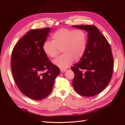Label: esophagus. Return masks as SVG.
Wrapping results in <instances>:
<instances>
[{
	"label": "esophagus",
	"instance_id": "1",
	"mask_svg": "<svg viewBox=\"0 0 125 125\" xmlns=\"http://www.w3.org/2000/svg\"><path fill=\"white\" fill-rule=\"evenodd\" d=\"M66 71V69H60V72H61L62 73H65V72Z\"/></svg>",
	"mask_w": 125,
	"mask_h": 125
}]
</instances>
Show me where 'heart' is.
I'll use <instances>...</instances> for the list:
<instances>
[{"mask_svg": "<svg viewBox=\"0 0 125 125\" xmlns=\"http://www.w3.org/2000/svg\"><path fill=\"white\" fill-rule=\"evenodd\" d=\"M52 41L44 42L43 51L48 57L53 58L62 50L64 54L53 61L54 65L60 68L69 67L74 59L78 61L84 54L87 36L81 30L60 29L52 34Z\"/></svg>", "mask_w": 125, "mask_h": 125, "instance_id": "obj_1", "label": "heart"}]
</instances>
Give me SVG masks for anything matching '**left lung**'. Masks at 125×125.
<instances>
[{
	"mask_svg": "<svg viewBox=\"0 0 125 125\" xmlns=\"http://www.w3.org/2000/svg\"><path fill=\"white\" fill-rule=\"evenodd\" d=\"M88 32L84 54L72 67L74 90L83 96H93L102 92L110 82L113 70L111 47L105 36L94 25H73Z\"/></svg>",
	"mask_w": 125,
	"mask_h": 125,
	"instance_id": "left-lung-1",
	"label": "left lung"
}]
</instances>
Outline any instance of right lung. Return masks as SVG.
<instances>
[{
  "instance_id": "add662e5",
  "label": "right lung",
  "mask_w": 125,
  "mask_h": 125,
  "mask_svg": "<svg viewBox=\"0 0 125 125\" xmlns=\"http://www.w3.org/2000/svg\"><path fill=\"white\" fill-rule=\"evenodd\" d=\"M50 31V28L30 30L12 50L11 67L14 81L20 91L33 100L46 97L60 73L42 49Z\"/></svg>"
}]
</instances>
